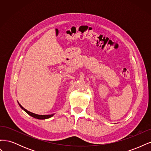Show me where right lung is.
<instances>
[{
    "instance_id": "add662e5",
    "label": "right lung",
    "mask_w": 151,
    "mask_h": 151,
    "mask_svg": "<svg viewBox=\"0 0 151 151\" xmlns=\"http://www.w3.org/2000/svg\"><path fill=\"white\" fill-rule=\"evenodd\" d=\"M18 104H19V106L21 108V109H23V110H24L25 112H26L27 113H28L29 115H30L31 116L33 117V118H36V119H39V120L48 119V118H50L52 117V116L55 115V114H52V115H37V114L31 113V112L28 111V110H27V109H26L25 108H24L23 107H22L19 103H18Z\"/></svg>"
}]
</instances>
